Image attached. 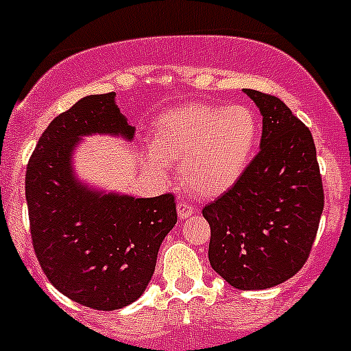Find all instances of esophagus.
<instances>
[{"label":"esophagus","instance_id":"obj_1","mask_svg":"<svg viewBox=\"0 0 351 351\" xmlns=\"http://www.w3.org/2000/svg\"><path fill=\"white\" fill-rule=\"evenodd\" d=\"M195 213V207L191 204L184 202V200H179L178 202V214H179V219H186L190 218L191 214Z\"/></svg>","mask_w":351,"mask_h":351}]
</instances>
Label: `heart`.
<instances>
[{"mask_svg": "<svg viewBox=\"0 0 351 351\" xmlns=\"http://www.w3.org/2000/svg\"><path fill=\"white\" fill-rule=\"evenodd\" d=\"M258 138L260 119L247 105H186L156 121L151 167L165 172L167 163L181 161L186 184L214 197L239 181Z\"/></svg>", "mask_w": 351, "mask_h": 351, "instance_id": "b5f03b06", "label": "heart"}]
</instances>
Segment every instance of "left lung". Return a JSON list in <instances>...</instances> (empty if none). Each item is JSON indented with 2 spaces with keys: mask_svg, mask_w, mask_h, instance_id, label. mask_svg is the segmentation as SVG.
Returning <instances> with one entry per match:
<instances>
[{
  "mask_svg": "<svg viewBox=\"0 0 351 351\" xmlns=\"http://www.w3.org/2000/svg\"><path fill=\"white\" fill-rule=\"evenodd\" d=\"M263 117L260 151L232 188L202 209L210 267L239 290L290 280L309 258L324 184L309 128L267 93L244 89Z\"/></svg>",
  "mask_w": 351,
  "mask_h": 351,
  "instance_id": "1",
  "label": "left lung"
}]
</instances>
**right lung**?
Masks as SVG:
<instances>
[{"instance_id": "1", "label": "right lung", "mask_w": 351, "mask_h": 351, "mask_svg": "<svg viewBox=\"0 0 351 351\" xmlns=\"http://www.w3.org/2000/svg\"><path fill=\"white\" fill-rule=\"evenodd\" d=\"M114 96H86L52 119L26 170L31 243L40 267L63 295L100 311L125 308L142 295L158 250L178 223L172 193L101 195L73 178L70 158L82 135L133 138L135 128Z\"/></svg>"}]
</instances>
